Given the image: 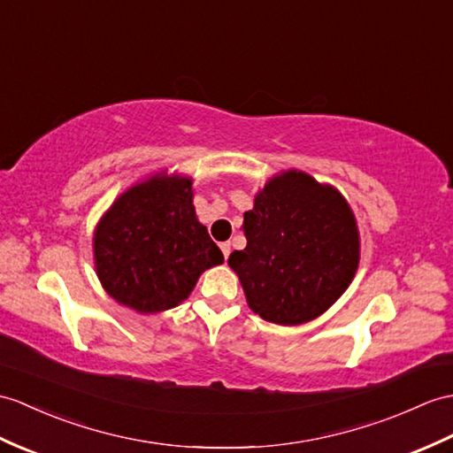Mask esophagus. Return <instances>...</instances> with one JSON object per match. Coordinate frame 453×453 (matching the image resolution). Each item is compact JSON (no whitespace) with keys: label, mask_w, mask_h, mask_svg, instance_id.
<instances>
[{"label":"esophagus","mask_w":453,"mask_h":453,"mask_svg":"<svg viewBox=\"0 0 453 453\" xmlns=\"http://www.w3.org/2000/svg\"><path fill=\"white\" fill-rule=\"evenodd\" d=\"M219 249H222V252H224V258H227L229 252H231V245L229 243H222V245H219Z\"/></svg>","instance_id":"obj_1"}]
</instances>
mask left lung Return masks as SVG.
<instances>
[{"mask_svg": "<svg viewBox=\"0 0 453 453\" xmlns=\"http://www.w3.org/2000/svg\"><path fill=\"white\" fill-rule=\"evenodd\" d=\"M247 247L227 258L249 309L280 326L319 319L349 288L361 237L338 188L288 170L270 177L243 214Z\"/></svg>", "mask_w": 453, "mask_h": 453, "instance_id": "1", "label": "left lung"}]
</instances>
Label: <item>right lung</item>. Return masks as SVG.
<instances>
[{
  "label": "right lung",
  "mask_w": 453,
  "mask_h": 453,
  "mask_svg": "<svg viewBox=\"0 0 453 453\" xmlns=\"http://www.w3.org/2000/svg\"><path fill=\"white\" fill-rule=\"evenodd\" d=\"M193 177L154 173L123 191L94 229L96 276L111 299L141 314L181 304L204 270L224 262L198 222Z\"/></svg>",
  "instance_id": "obj_1"
}]
</instances>
